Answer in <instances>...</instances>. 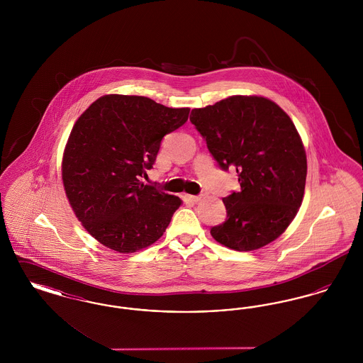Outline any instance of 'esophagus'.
Listing matches in <instances>:
<instances>
[{"label": "esophagus", "mask_w": 363, "mask_h": 363, "mask_svg": "<svg viewBox=\"0 0 363 363\" xmlns=\"http://www.w3.org/2000/svg\"><path fill=\"white\" fill-rule=\"evenodd\" d=\"M201 197H203V194H200V196L185 194V196H184V200H185V201H191V203H197V201H200V200H201Z\"/></svg>", "instance_id": "esophagus-1"}]
</instances>
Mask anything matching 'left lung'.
<instances>
[{
  "label": "left lung",
  "instance_id": "1",
  "mask_svg": "<svg viewBox=\"0 0 363 363\" xmlns=\"http://www.w3.org/2000/svg\"><path fill=\"white\" fill-rule=\"evenodd\" d=\"M190 122L219 166L237 170L241 185L223 199L227 219L211 228L213 240L238 252L275 241L302 204L308 173L291 118L264 96L234 95L193 108Z\"/></svg>",
  "mask_w": 363,
  "mask_h": 363
}]
</instances>
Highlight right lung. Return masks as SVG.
<instances>
[{
    "label": "right lung",
    "mask_w": 363,
    "mask_h": 363,
    "mask_svg": "<svg viewBox=\"0 0 363 363\" xmlns=\"http://www.w3.org/2000/svg\"><path fill=\"white\" fill-rule=\"evenodd\" d=\"M189 107L172 108L136 95H104L74 122L62 156L70 207L108 249L135 253L157 241L181 199L144 185L160 141L188 121Z\"/></svg>",
    "instance_id": "obj_1"
}]
</instances>
